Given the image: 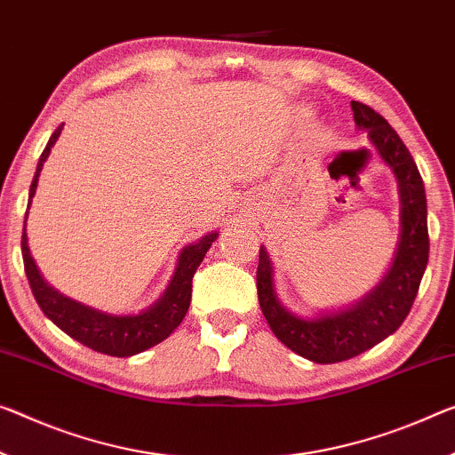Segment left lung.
<instances>
[{"instance_id":"obj_1","label":"left lung","mask_w":455,"mask_h":455,"mask_svg":"<svg viewBox=\"0 0 455 455\" xmlns=\"http://www.w3.org/2000/svg\"><path fill=\"white\" fill-rule=\"evenodd\" d=\"M354 122L368 130L370 142L393 169L401 193V240L393 267L376 289L341 311L315 319L292 315L281 305L272 284V264L260 248L256 286L260 309L272 333L292 352L315 364H335L366 352L395 333L409 315L429 260L427 197L413 156L380 114L360 101H352Z\"/></svg>"}]
</instances>
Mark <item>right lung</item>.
<instances>
[{
    "instance_id": "obj_1",
    "label": "right lung",
    "mask_w": 455,
    "mask_h": 455,
    "mask_svg": "<svg viewBox=\"0 0 455 455\" xmlns=\"http://www.w3.org/2000/svg\"><path fill=\"white\" fill-rule=\"evenodd\" d=\"M62 125L65 124H60L59 128L54 130V134L48 140L44 152L40 155L36 174H34L30 185L28 209H30L32 197L34 193H36L42 166H44V160L51 155L52 144L57 142V138L60 136ZM215 240H218V232L204 235L197 243H191V246L180 251L177 270H174L169 289L164 291V295L160 297L155 305L148 307V309L142 313H138V315H109V313L97 311L93 307L76 303V300L60 295L59 291H54L52 286L42 278L36 262H34V258L30 256L26 228L22 234V258L34 299H36V303L40 305L42 313H44L54 325L60 327L67 335H71L73 339L81 341L83 346L95 349V352L117 355V358H128V355L140 354L144 352V349L160 344V341L169 338V335L180 325V321H183L188 311V305H191L195 270H197L201 262H204L209 246H212Z\"/></svg>"
}]
</instances>
